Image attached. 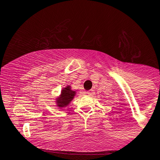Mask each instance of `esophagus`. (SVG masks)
Wrapping results in <instances>:
<instances>
[{
	"mask_svg": "<svg viewBox=\"0 0 160 160\" xmlns=\"http://www.w3.org/2000/svg\"><path fill=\"white\" fill-rule=\"evenodd\" d=\"M86 94H87V95H92L94 94V92L92 90H90V91H88V92H86Z\"/></svg>",
	"mask_w": 160,
	"mask_h": 160,
	"instance_id": "esophagus-1",
	"label": "esophagus"
}]
</instances>
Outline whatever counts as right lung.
Listing matches in <instances>:
<instances>
[{
    "instance_id": "add662e5",
    "label": "right lung",
    "mask_w": 160,
    "mask_h": 160,
    "mask_svg": "<svg viewBox=\"0 0 160 160\" xmlns=\"http://www.w3.org/2000/svg\"><path fill=\"white\" fill-rule=\"evenodd\" d=\"M77 95L76 91L72 90L71 85H67L61 91L59 96L56 98V105L58 108H65L69 105L72 101L75 95Z\"/></svg>"
}]
</instances>
